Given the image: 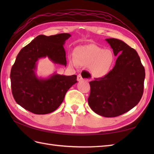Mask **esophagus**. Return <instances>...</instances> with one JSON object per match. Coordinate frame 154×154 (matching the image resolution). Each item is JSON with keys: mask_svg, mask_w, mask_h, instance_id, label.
Instances as JSON below:
<instances>
[{"mask_svg": "<svg viewBox=\"0 0 154 154\" xmlns=\"http://www.w3.org/2000/svg\"><path fill=\"white\" fill-rule=\"evenodd\" d=\"M83 79H86L88 80L89 79V77L88 76H82L81 74H79L77 75V81H81Z\"/></svg>", "mask_w": 154, "mask_h": 154, "instance_id": "obj_1", "label": "esophagus"}]
</instances>
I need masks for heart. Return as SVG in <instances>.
<instances>
[{
  "label": "heart",
  "instance_id": "heart-1",
  "mask_svg": "<svg viewBox=\"0 0 154 154\" xmlns=\"http://www.w3.org/2000/svg\"><path fill=\"white\" fill-rule=\"evenodd\" d=\"M68 60L71 66H88L94 77L100 78L110 72L114 62V55L109 50H104L94 44H87L75 48V56L71 55Z\"/></svg>",
  "mask_w": 154,
  "mask_h": 154
}]
</instances>
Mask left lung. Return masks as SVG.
I'll return each mask as SVG.
<instances>
[{
    "label": "left lung",
    "mask_w": 154,
    "mask_h": 154,
    "mask_svg": "<svg viewBox=\"0 0 154 154\" xmlns=\"http://www.w3.org/2000/svg\"><path fill=\"white\" fill-rule=\"evenodd\" d=\"M118 57L105 76L90 81L88 103L96 114L115 117L136 106L142 97L145 69L135 50L122 40H105Z\"/></svg>",
    "instance_id": "left-lung-1"
}]
</instances>
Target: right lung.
<instances>
[{"mask_svg": "<svg viewBox=\"0 0 154 154\" xmlns=\"http://www.w3.org/2000/svg\"><path fill=\"white\" fill-rule=\"evenodd\" d=\"M69 34L46 36L40 35L20 51L11 69L12 95L24 109L36 114L51 113L61 105L69 88L76 83L77 75L54 72L47 78L36 74L38 61L48 57L55 64L66 66L63 45Z\"/></svg>", "mask_w": 154, "mask_h": 154, "instance_id": "obj_1", "label": "right lung"}]
</instances>
